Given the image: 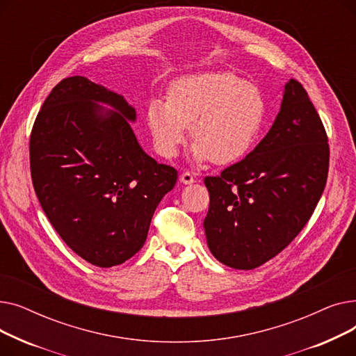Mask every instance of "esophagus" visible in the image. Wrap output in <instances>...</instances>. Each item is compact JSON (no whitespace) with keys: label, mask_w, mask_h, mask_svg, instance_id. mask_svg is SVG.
<instances>
[{"label":"esophagus","mask_w":356,"mask_h":356,"mask_svg":"<svg viewBox=\"0 0 356 356\" xmlns=\"http://www.w3.org/2000/svg\"><path fill=\"white\" fill-rule=\"evenodd\" d=\"M180 181L184 183V184H192V183L196 181V179H195V176L191 172H184L180 176Z\"/></svg>","instance_id":"1"}]
</instances>
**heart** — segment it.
Listing matches in <instances>:
<instances>
[{
	"label": "heart",
	"instance_id": "heart-1",
	"mask_svg": "<svg viewBox=\"0 0 356 356\" xmlns=\"http://www.w3.org/2000/svg\"><path fill=\"white\" fill-rule=\"evenodd\" d=\"M267 105L259 89L229 72H204L175 81L167 102L153 99L147 124L157 153L173 157L188 136L197 161L225 165L244 157L264 124Z\"/></svg>",
	"mask_w": 356,
	"mask_h": 356
}]
</instances>
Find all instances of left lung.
<instances>
[{"instance_id":"8db88e82","label":"left lung","mask_w":356,"mask_h":356,"mask_svg":"<svg viewBox=\"0 0 356 356\" xmlns=\"http://www.w3.org/2000/svg\"><path fill=\"white\" fill-rule=\"evenodd\" d=\"M323 122L300 82L290 79L278 115L252 152L219 176L204 177L208 247L222 264L252 270L298 235L327 180Z\"/></svg>"}]
</instances>
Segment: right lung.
<instances>
[{"instance_id":"obj_1","label":"right lung","mask_w":356,"mask_h":356,"mask_svg":"<svg viewBox=\"0 0 356 356\" xmlns=\"http://www.w3.org/2000/svg\"><path fill=\"white\" fill-rule=\"evenodd\" d=\"M98 102L115 111H104ZM129 121L136 109L83 76L56 85L30 136L34 191L67 247L97 267L137 254L177 170L144 153Z\"/></svg>"}]
</instances>
